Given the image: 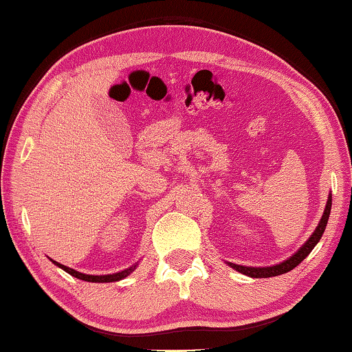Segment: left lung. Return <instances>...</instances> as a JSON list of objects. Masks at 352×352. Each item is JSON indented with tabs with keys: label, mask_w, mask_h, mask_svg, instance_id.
Returning a JSON list of instances; mask_svg holds the SVG:
<instances>
[{
	"label": "left lung",
	"mask_w": 352,
	"mask_h": 352,
	"mask_svg": "<svg viewBox=\"0 0 352 352\" xmlns=\"http://www.w3.org/2000/svg\"><path fill=\"white\" fill-rule=\"evenodd\" d=\"M331 206H332V195L329 194V197H327V201H326L323 216H321L320 223L317 228H315L312 236L309 237L307 242L300 250H298L295 254H292L289 259L283 261L281 264H276L272 267H245V265H239V264H233V262H228V265L231 267V269H234L239 273H242V275H247L250 278H270V276H278V275H283V273L294 270L298 264H301V261L306 259V256L311 253L314 247L320 242L321 236H323L324 230H326L327 219H329Z\"/></svg>",
	"instance_id": "obj_1"
}]
</instances>
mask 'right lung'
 I'll list each match as a JSON object with an SVG mask.
<instances>
[{
    "label": "right lung",
    "instance_id": "1",
    "mask_svg": "<svg viewBox=\"0 0 352 352\" xmlns=\"http://www.w3.org/2000/svg\"><path fill=\"white\" fill-rule=\"evenodd\" d=\"M52 261V259H51ZM57 267H60L62 270H65L67 273H69L71 276H74L77 279H82V281H88V283H115V281H121V279H124L126 276H129L130 273H132L136 265H138V262H136L135 265L129 267V269L122 270V272H118V273H113V275H85V273H80V272H76L74 269H69V267L67 265H62L58 264L57 261H52Z\"/></svg>",
    "mask_w": 352,
    "mask_h": 352
}]
</instances>
